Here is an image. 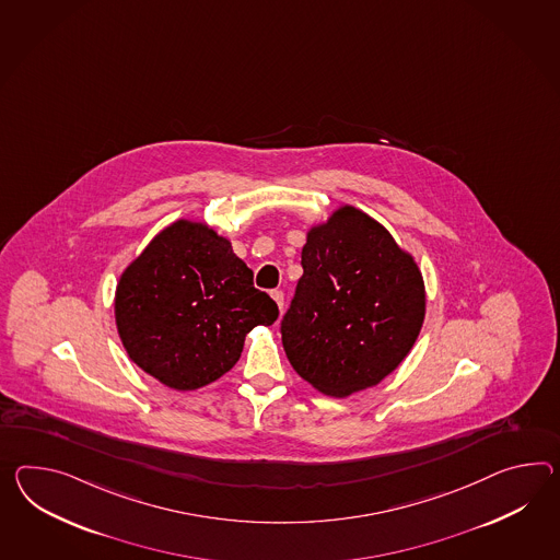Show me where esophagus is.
Returning <instances> with one entry per match:
<instances>
[{
    "label": "esophagus",
    "instance_id": "esophagus-1",
    "mask_svg": "<svg viewBox=\"0 0 560 560\" xmlns=\"http://www.w3.org/2000/svg\"><path fill=\"white\" fill-rule=\"evenodd\" d=\"M271 298H273L275 303L279 305V310H283V291L275 289V291H271Z\"/></svg>",
    "mask_w": 560,
    "mask_h": 560
}]
</instances>
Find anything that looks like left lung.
<instances>
[{"label": "left lung", "mask_w": 560, "mask_h": 560, "mask_svg": "<svg viewBox=\"0 0 560 560\" xmlns=\"http://www.w3.org/2000/svg\"><path fill=\"white\" fill-rule=\"evenodd\" d=\"M281 322L287 358L322 395L346 398L398 369L423 328L424 281L381 222L340 206L307 232Z\"/></svg>", "instance_id": "8db88e82"}]
</instances>
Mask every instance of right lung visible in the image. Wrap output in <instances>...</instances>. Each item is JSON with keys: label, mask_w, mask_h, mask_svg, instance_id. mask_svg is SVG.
I'll return each instance as SVG.
<instances>
[{"label": "right lung", "mask_w": 560, "mask_h": 560, "mask_svg": "<svg viewBox=\"0 0 560 560\" xmlns=\"http://www.w3.org/2000/svg\"><path fill=\"white\" fill-rule=\"evenodd\" d=\"M277 317V303L253 287L231 241L194 220L155 234L115 291L127 355L174 390L219 381L238 362L246 334Z\"/></svg>", "instance_id": "add662e5"}]
</instances>
